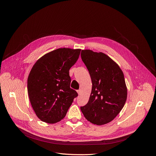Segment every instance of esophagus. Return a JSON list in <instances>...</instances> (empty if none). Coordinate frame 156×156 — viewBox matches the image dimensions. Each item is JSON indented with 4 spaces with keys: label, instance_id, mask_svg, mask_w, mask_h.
<instances>
[{
    "label": "esophagus",
    "instance_id": "esophagus-1",
    "mask_svg": "<svg viewBox=\"0 0 156 156\" xmlns=\"http://www.w3.org/2000/svg\"><path fill=\"white\" fill-rule=\"evenodd\" d=\"M77 92H78V94L80 95V94H81V89L78 90H77Z\"/></svg>",
    "mask_w": 156,
    "mask_h": 156
}]
</instances>
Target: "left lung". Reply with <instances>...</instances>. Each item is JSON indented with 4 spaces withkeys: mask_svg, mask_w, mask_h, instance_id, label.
I'll return each instance as SVG.
<instances>
[{
    "mask_svg": "<svg viewBox=\"0 0 156 156\" xmlns=\"http://www.w3.org/2000/svg\"><path fill=\"white\" fill-rule=\"evenodd\" d=\"M81 57L92 83L89 101L80 108L81 111L92 123L107 124L116 117L126 101L123 73L115 62L102 52L82 50Z\"/></svg>",
    "mask_w": 156,
    "mask_h": 156,
    "instance_id": "8db88e82",
    "label": "left lung"
}]
</instances>
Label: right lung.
<instances>
[{
  "mask_svg": "<svg viewBox=\"0 0 156 156\" xmlns=\"http://www.w3.org/2000/svg\"><path fill=\"white\" fill-rule=\"evenodd\" d=\"M81 49L60 48L43 55L32 67L28 93L37 117L53 124L66 114L77 92L70 88L69 71L77 61Z\"/></svg>",
  "mask_w": 156,
  "mask_h": 156,
  "instance_id": "1",
  "label": "right lung"
}]
</instances>
